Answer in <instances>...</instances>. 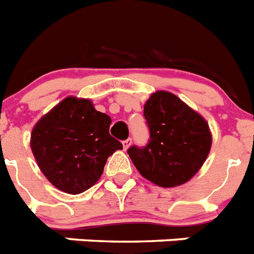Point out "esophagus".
I'll use <instances>...</instances> for the list:
<instances>
[{"mask_svg":"<svg viewBox=\"0 0 254 254\" xmlns=\"http://www.w3.org/2000/svg\"><path fill=\"white\" fill-rule=\"evenodd\" d=\"M131 143H132V139H131V137H128V139H126L122 141V144H123V148H125V149H127V148L131 145Z\"/></svg>","mask_w":254,"mask_h":254,"instance_id":"obj_1","label":"esophagus"}]
</instances>
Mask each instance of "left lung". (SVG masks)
Here are the masks:
<instances>
[{
    "label": "left lung",
    "instance_id": "left-lung-1",
    "mask_svg": "<svg viewBox=\"0 0 254 254\" xmlns=\"http://www.w3.org/2000/svg\"><path fill=\"white\" fill-rule=\"evenodd\" d=\"M149 140L127 153L139 173L161 188L188 182L206 161L211 148L208 125L177 95L157 92L144 105Z\"/></svg>",
    "mask_w": 254,
    "mask_h": 254
}]
</instances>
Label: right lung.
Segmentation results:
<instances>
[{
	"instance_id": "1",
	"label": "right lung",
	"mask_w": 254,
	"mask_h": 254,
	"mask_svg": "<svg viewBox=\"0 0 254 254\" xmlns=\"http://www.w3.org/2000/svg\"><path fill=\"white\" fill-rule=\"evenodd\" d=\"M111 119L89 99L68 97L44 115L31 133V149L40 170L55 188L68 194L92 188L107 159L123 149L109 132Z\"/></svg>"
}]
</instances>
